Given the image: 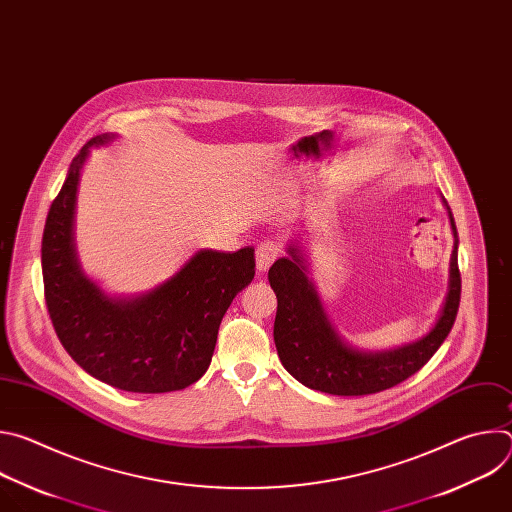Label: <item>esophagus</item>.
I'll use <instances>...</instances> for the list:
<instances>
[{
    "instance_id": "1",
    "label": "esophagus",
    "mask_w": 512,
    "mask_h": 512,
    "mask_svg": "<svg viewBox=\"0 0 512 512\" xmlns=\"http://www.w3.org/2000/svg\"><path fill=\"white\" fill-rule=\"evenodd\" d=\"M277 255H279V245L275 243V241H263L259 247H257V251H255V263H257V271L259 273H265L269 267H271V263L277 259Z\"/></svg>"
}]
</instances>
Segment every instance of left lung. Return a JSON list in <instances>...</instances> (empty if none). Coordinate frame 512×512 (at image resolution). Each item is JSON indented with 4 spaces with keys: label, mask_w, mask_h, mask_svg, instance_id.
<instances>
[{
    "label": "left lung",
    "mask_w": 512,
    "mask_h": 512,
    "mask_svg": "<svg viewBox=\"0 0 512 512\" xmlns=\"http://www.w3.org/2000/svg\"><path fill=\"white\" fill-rule=\"evenodd\" d=\"M448 214L456 241L442 312L425 336L391 350H358L338 336L308 279L304 255L298 245H289V257L277 259L267 275L277 296L273 340L285 371L314 391L340 397L373 395L415 375L448 338L460 306L458 233L450 208Z\"/></svg>",
    "instance_id": "left-lung-1"
}]
</instances>
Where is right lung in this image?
<instances>
[{"label":"right lung","instance_id":"1","mask_svg":"<svg viewBox=\"0 0 512 512\" xmlns=\"http://www.w3.org/2000/svg\"><path fill=\"white\" fill-rule=\"evenodd\" d=\"M93 137L72 160L42 235L46 308L58 340L91 377L129 393H170L196 383L212 360L218 326L255 275V249L196 251L178 273L135 298H111L75 251V204Z\"/></svg>","mask_w":512,"mask_h":512}]
</instances>
